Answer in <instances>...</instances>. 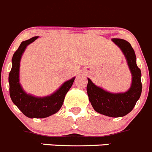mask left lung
<instances>
[{"mask_svg": "<svg viewBox=\"0 0 152 152\" xmlns=\"http://www.w3.org/2000/svg\"><path fill=\"white\" fill-rule=\"evenodd\" d=\"M112 40L125 56L132 75L131 86L124 93H110L95 86L88 78L87 93L89 101L96 112L109 117H123L132 111L141 95V70L137 65V58L131 45L122 39L114 38Z\"/></svg>", "mask_w": 152, "mask_h": 152, "instance_id": "1", "label": "left lung"}]
</instances>
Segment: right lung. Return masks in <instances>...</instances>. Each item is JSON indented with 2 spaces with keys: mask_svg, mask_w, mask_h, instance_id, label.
<instances>
[{
  "mask_svg": "<svg viewBox=\"0 0 152 152\" xmlns=\"http://www.w3.org/2000/svg\"><path fill=\"white\" fill-rule=\"evenodd\" d=\"M38 37L22 42L13 54L12 69L9 74L10 95L14 104L25 116L31 118H43L58 111L62 106L66 94L71 88L75 77L66 81L50 96L37 97L27 94L19 83V66L21 58L27 46L36 40Z\"/></svg>",
  "mask_w": 152,
  "mask_h": 152,
  "instance_id": "obj_1",
  "label": "right lung"
}]
</instances>
